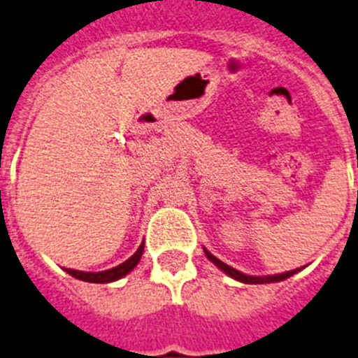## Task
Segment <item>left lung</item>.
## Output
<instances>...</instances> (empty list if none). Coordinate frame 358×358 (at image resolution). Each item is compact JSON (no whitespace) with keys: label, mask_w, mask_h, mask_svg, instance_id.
<instances>
[{"label":"left lung","mask_w":358,"mask_h":358,"mask_svg":"<svg viewBox=\"0 0 358 358\" xmlns=\"http://www.w3.org/2000/svg\"><path fill=\"white\" fill-rule=\"evenodd\" d=\"M205 256L209 257V261H213L214 265L217 266L220 270H223V272L227 273V275H231V278L238 279V281L241 282H247V285H263V282H275V281H282V279L290 278V275H294L295 272H299V268L297 270H290V272H285V273H278V275H266V278H256V275H247V273H241L239 270L232 268V266H229L227 263H223V261H220L217 257H214L213 254L207 252L205 250Z\"/></svg>","instance_id":"8db88e82"}]
</instances>
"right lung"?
<instances>
[{"mask_svg":"<svg viewBox=\"0 0 358 358\" xmlns=\"http://www.w3.org/2000/svg\"><path fill=\"white\" fill-rule=\"evenodd\" d=\"M142 252H144V243L138 247V250H136L129 259L120 263V265L115 266V268L104 270V272H80V270H73V268H66V272L70 273L71 278L80 279V281H86V282H113L117 281V279L124 278L126 273H129L133 268H135L136 263L141 261Z\"/></svg>","mask_w":358,"mask_h":358,"instance_id":"1","label":"right lung"}]
</instances>
